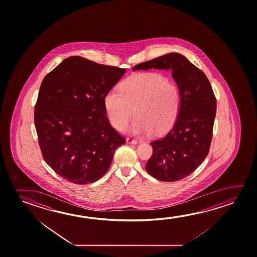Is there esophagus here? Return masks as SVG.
<instances>
[{
    "label": "esophagus",
    "mask_w": 257,
    "mask_h": 257,
    "mask_svg": "<svg viewBox=\"0 0 257 257\" xmlns=\"http://www.w3.org/2000/svg\"><path fill=\"white\" fill-rule=\"evenodd\" d=\"M127 143H130V144H137L138 141L137 140L132 139V138H127Z\"/></svg>",
    "instance_id": "esophagus-1"
}]
</instances>
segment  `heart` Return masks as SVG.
Returning <instances> with one entry per match:
<instances>
[{
  "instance_id": "obj_1",
  "label": "heart",
  "mask_w": 257,
  "mask_h": 257,
  "mask_svg": "<svg viewBox=\"0 0 257 257\" xmlns=\"http://www.w3.org/2000/svg\"><path fill=\"white\" fill-rule=\"evenodd\" d=\"M104 97L110 122L122 131L135 113L131 132L137 135H160L169 131L180 112L181 91L178 85L159 72L130 76Z\"/></svg>"
}]
</instances>
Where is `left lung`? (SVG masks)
Masks as SVG:
<instances>
[{"mask_svg": "<svg viewBox=\"0 0 257 257\" xmlns=\"http://www.w3.org/2000/svg\"><path fill=\"white\" fill-rule=\"evenodd\" d=\"M169 69L181 91V107L172 129L152 141L146 171L164 182L181 180L194 172L210 151L217 100L204 72L171 53L135 65V70Z\"/></svg>", "mask_w": 257, "mask_h": 257, "instance_id": "left-lung-1", "label": "left lung"}]
</instances>
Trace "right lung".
Returning a JSON list of instances; mask_svg holds the SVG:
<instances>
[{
  "instance_id": "right-lung-1",
  "label": "right lung",
  "mask_w": 257,
  "mask_h": 257,
  "mask_svg": "<svg viewBox=\"0 0 257 257\" xmlns=\"http://www.w3.org/2000/svg\"><path fill=\"white\" fill-rule=\"evenodd\" d=\"M125 72L72 56L44 78L35 105L38 144L45 161L68 182L97 181L125 143L111 126L104 104Z\"/></svg>"
}]
</instances>
